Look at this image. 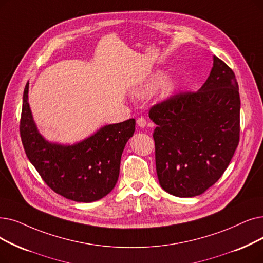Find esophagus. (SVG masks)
<instances>
[{"label": "esophagus", "instance_id": "obj_1", "mask_svg": "<svg viewBox=\"0 0 263 263\" xmlns=\"http://www.w3.org/2000/svg\"><path fill=\"white\" fill-rule=\"evenodd\" d=\"M136 122H138V125H139V127H141V128H144V127H146V125H147V121H146V119L144 117L138 118Z\"/></svg>", "mask_w": 263, "mask_h": 263}]
</instances>
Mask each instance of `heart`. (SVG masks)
Instances as JSON below:
<instances>
[{
    "instance_id": "heart-1",
    "label": "heart",
    "mask_w": 263,
    "mask_h": 263,
    "mask_svg": "<svg viewBox=\"0 0 263 263\" xmlns=\"http://www.w3.org/2000/svg\"><path fill=\"white\" fill-rule=\"evenodd\" d=\"M165 79H166V74L164 72L158 71V72L154 73L152 76L148 77L139 88H136L135 95L140 98H144V97L152 95L165 82ZM175 88H176V84L174 82H172V81L166 82L162 87L161 96L164 98L171 96L173 93Z\"/></svg>"
}]
</instances>
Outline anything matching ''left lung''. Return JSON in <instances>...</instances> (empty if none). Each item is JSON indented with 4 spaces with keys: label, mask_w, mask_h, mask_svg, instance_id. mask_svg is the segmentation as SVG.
Returning a JSON list of instances; mask_svg holds the SVG:
<instances>
[{
    "label": "left lung",
    "mask_w": 263,
    "mask_h": 263,
    "mask_svg": "<svg viewBox=\"0 0 263 263\" xmlns=\"http://www.w3.org/2000/svg\"><path fill=\"white\" fill-rule=\"evenodd\" d=\"M206 82L196 92H179L155 104L149 118L156 170L166 192L201 195L218 180L239 142L238 85L234 72L214 55Z\"/></svg>",
    "instance_id": "left-lung-1"
}]
</instances>
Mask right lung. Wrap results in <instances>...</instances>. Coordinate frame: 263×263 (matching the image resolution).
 <instances>
[{
    "label": "right lung",
    "mask_w": 263,
    "mask_h": 263,
    "mask_svg": "<svg viewBox=\"0 0 263 263\" xmlns=\"http://www.w3.org/2000/svg\"><path fill=\"white\" fill-rule=\"evenodd\" d=\"M26 85L20 136L27 157L47 186L76 202L102 199L115 187L123 148L135 130V120L108 124L74 145L47 142L39 133L28 102Z\"/></svg>",
    "instance_id": "add662e5"
}]
</instances>
